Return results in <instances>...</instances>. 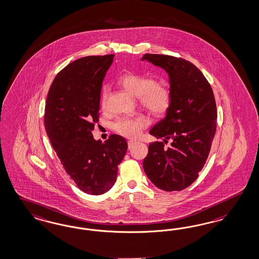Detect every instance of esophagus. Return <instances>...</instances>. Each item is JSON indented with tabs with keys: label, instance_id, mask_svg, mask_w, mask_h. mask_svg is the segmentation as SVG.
Returning a JSON list of instances; mask_svg holds the SVG:
<instances>
[{
	"label": "esophagus",
	"instance_id": "34e87169",
	"mask_svg": "<svg viewBox=\"0 0 259 259\" xmlns=\"http://www.w3.org/2000/svg\"><path fill=\"white\" fill-rule=\"evenodd\" d=\"M136 143H137L136 141H129V142H128V148H129V149H131Z\"/></svg>",
	"mask_w": 259,
	"mask_h": 259
}]
</instances>
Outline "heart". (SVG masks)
Returning <instances> with one entry per match:
<instances>
[{"label": "heart", "mask_w": 259, "mask_h": 259, "mask_svg": "<svg viewBox=\"0 0 259 259\" xmlns=\"http://www.w3.org/2000/svg\"><path fill=\"white\" fill-rule=\"evenodd\" d=\"M118 83L129 94L139 98L140 103L148 112L157 116H163L171 105V95L168 88L156 82L148 75L136 72H125L118 78ZM108 89L104 86L100 93V104L106 103ZM147 126V120L143 116L120 117L113 125L116 133L126 138L139 137Z\"/></svg>", "instance_id": "heart-1"}]
</instances>
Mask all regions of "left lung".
<instances>
[{
	"instance_id": "left-lung-1",
	"label": "left lung",
	"mask_w": 259,
	"mask_h": 259,
	"mask_svg": "<svg viewBox=\"0 0 259 259\" xmlns=\"http://www.w3.org/2000/svg\"><path fill=\"white\" fill-rule=\"evenodd\" d=\"M169 76L171 105L165 117L154 125L150 134L170 140L149 144L143 169L152 183L165 191L189 187L205 165L216 132L217 110L211 86L192 63L163 54H144Z\"/></svg>"
}]
</instances>
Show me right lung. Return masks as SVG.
Returning <instances> with one entry per match:
<instances>
[{
  "mask_svg": "<svg viewBox=\"0 0 259 259\" xmlns=\"http://www.w3.org/2000/svg\"><path fill=\"white\" fill-rule=\"evenodd\" d=\"M114 55L86 56L55 76L46 101V132L64 169L83 192L105 193L115 185L127 143L111 135L102 143L92 131L98 122L102 82Z\"/></svg>",
  "mask_w": 259,
  "mask_h": 259,
  "instance_id": "add662e5",
  "label": "right lung"
}]
</instances>
